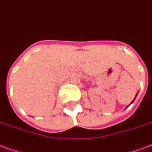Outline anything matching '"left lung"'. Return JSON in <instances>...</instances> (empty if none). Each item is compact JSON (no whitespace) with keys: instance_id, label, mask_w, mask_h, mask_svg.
I'll return each instance as SVG.
<instances>
[{"instance_id":"left-lung-1","label":"left lung","mask_w":152,"mask_h":152,"mask_svg":"<svg viewBox=\"0 0 152 152\" xmlns=\"http://www.w3.org/2000/svg\"><path fill=\"white\" fill-rule=\"evenodd\" d=\"M138 93H139V91H138ZM138 93L136 94V95H135V97H134V99H133V100H132V102H131V103H130V105H131V104H132V103H133V102H134V99H135V98H136V96H137V94H138ZM130 105H128V106H127V107H128L129 106H130Z\"/></svg>"}]
</instances>
